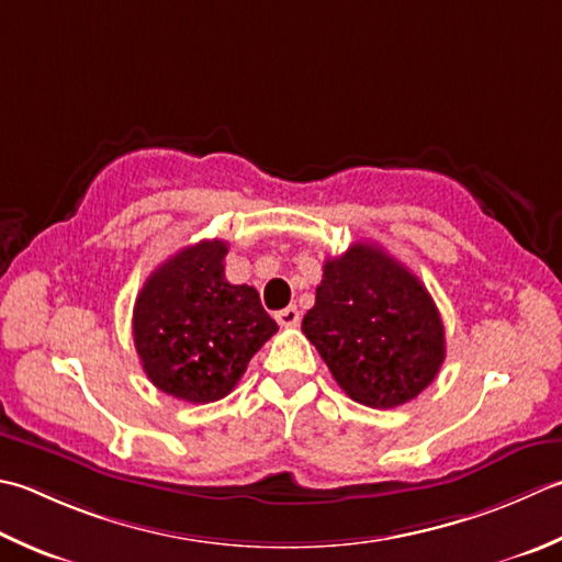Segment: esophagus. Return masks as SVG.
<instances>
[{
  "label": "esophagus",
  "instance_id": "1",
  "mask_svg": "<svg viewBox=\"0 0 562 562\" xmlns=\"http://www.w3.org/2000/svg\"><path fill=\"white\" fill-rule=\"evenodd\" d=\"M274 318H278L280 326H296L300 324V310L296 306H284L282 312L274 314Z\"/></svg>",
  "mask_w": 562,
  "mask_h": 562
}]
</instances>
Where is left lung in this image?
<instances>
[{
    "label": "left lung",
    "instance_id": "obj_1",
    "mask_svg": "<svg viewBox=\"0 0 562 562\" xmlns=\"http://www.w3.org/2000/svg\"><path fill=\"white\" fill-rule=\"evenodd\" d=\"M302 331L338 387L372 409L419 397L446 358L443 322L431 294L372 244H353L324 262Z\"/></svg>",
    "mask_w": 562,
    "mask_h": 562
}]
</instances>
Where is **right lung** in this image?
<instances>
[{
  "instance_id": "obj_1",
  "label": "right lung",
  "mask_w": 562,
  "mask_h": 562,
  "mask_svg": "<svg viewBox=\"0 0 562 562\" xmlns=\"http://www.w3.org/2000/svg\"><path fill=\"white\" fill-rule=\"evenodd\" d=\"M226 240H200L150 272L134 306V344L148 380L175 400L226 397L278 331L256 288L224 274Z\"/></svg>"
}]
</instances>
